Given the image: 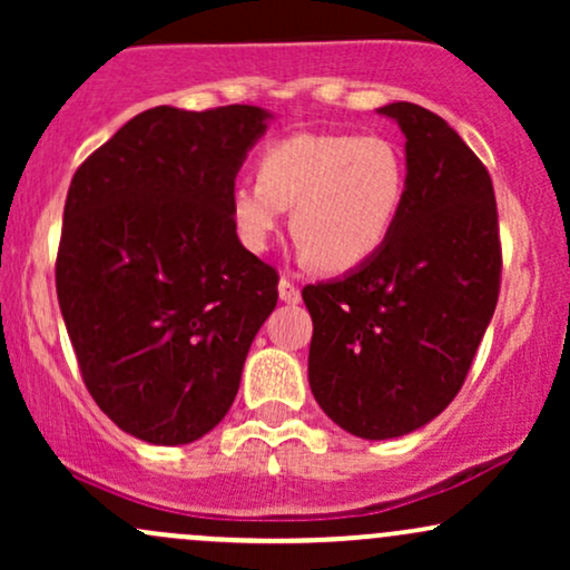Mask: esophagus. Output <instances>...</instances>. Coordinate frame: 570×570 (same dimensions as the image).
Wrapping results in <instances>:
<instances>
[{
    "label": "esophagus",
    "mask_w": 570,
    "mask_h": 570,
    "mask_svg": "<svg viewBox=\"0 0 570 570\" xmlns=\"http://www.w3.org/2000/svg\"><path fill=\"white\" fill-rule=\"evenodd\" d=\"M278 297H281V303L297 305L299 303V289L292 284L289 278H281L278 281Z\"/></svg>",
    "instance_id": "34e87169"
}]
</instances>
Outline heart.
Masks as SVG:
<instances>
[{"instance_id": "heart-1", "label": "heart", "mask_w": 570, "mask_h": 570, "mask_svg": "<svg viewBox=\"0 0 570 570\" xmlns=\"http://www.w3.org/2000/svg\"><path fill=\"white\" fill-rule=\"evenodd\" d=\"M407 198V166L383 136L292 134L267 144L257 185L230 193V222L248 252L263 254L292 208L299 254L324 273L367 265L389 244Z\"/></svg>"}]
</instances>
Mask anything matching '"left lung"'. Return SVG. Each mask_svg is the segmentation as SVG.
<instances>
[{
    "mask_svg": "<svg viewBox=\"0 0 570 570\" xmlns=\"http://www.w3.org/2000/svg\"><path fill=\"white\" fill-rule=\"evenodd\" d=\"M404 134L407 198L367 265L305 286L307 383L340 429L394 440L426 426L461 391L501 281L493 181L440 115L385 104Z\"/></svg>",
    "mask_w": 570,
    "mask_h": 570,
    "instance_id": "left-lung-1",
    "label": "left lung"
}]
</instances>
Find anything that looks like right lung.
Here are the masks:
<instances>
[{
	"label": "right lung",
	"mask_w": 570,
	"mask_h": 570,
	"mask_svg": "<svg viewBox=\"0 0 570 570\" xmlns=\"http://www.w3.org/2000/svg\"><path fill=\"white\" fill-rule=\"evenodd\" d=\"M273 112L128 120L77 168L56 289L90 396L126 434L189 444L230 410L278 273L240 244L230 193Z\"/></svg>",
	"instance_id": "right-lung-1"
}]
</instances>
